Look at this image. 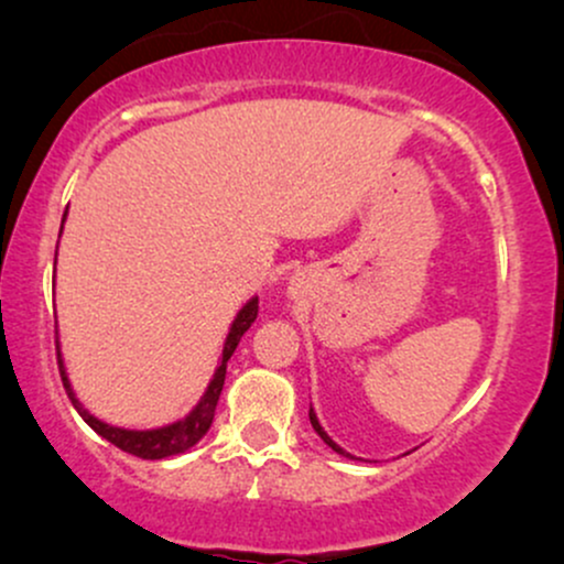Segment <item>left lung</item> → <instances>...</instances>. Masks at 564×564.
Segmentation results:
<instances>
[{
  "label": "left lung",
  "instance_id": "1",
  "mask_svg": "<svg viewBox=\"0 0 564 564\" xmlns=\"http://www.w3.org/2000/svg\"><path fill=\"white\" fill-rule=\"evenodd\" d=\"M310 424H313V430H315V432H318V435H321V440H323V443H326V445H332V448H334L336 453H341V456H349V453H345V451H341V448H339V445H336V443H334V440H332V437H328V435H326V432H323V426L318 424V419H315V413H313V411H310Z\"/></svg>",
  "mask_w": 564,
  "mask_h": 564
}]
</instances>
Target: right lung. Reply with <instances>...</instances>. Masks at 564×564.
Instances as JSON below:
<instances>
[{"mask_svg":"<svg viewBox=\"0 0 564 564\" xmlns=\"http://www.w3.org/2000/svg\"><path fill=\"white\" fill-rule=\"evenodd\" d=\"M257 313H260V302L251 300L241 310V313H238V318L232 321L228 341H225V349H223V360H219V368H217L215 379H212L209 390H206L204 398H200V403L193 408L191 416H185L183 422H177V424L161 426V430H151V432H134V430H119V426H108V424L97 422L95 416H89V413L84 411V408L79 405V400H76L74 392H70L66 371H63V360H61V355H57V368H61L63 387H66L70 403H74L76 411L82 413L84 422L93 426L97 435L106 437L108 443H113L116 448H121L124 453H132V456H138V458H153V462H156V458L174 456V453H183L191 448V445H196L198 440L206 435V430L212 426V419H215V411H217V400H219V394H223L228 360H230V355L236 352L241 336L249 332L251 323L257 321Z\"/></svg>","mask_w":564,"mask_h":564,"instance_id":"obj_1","label":"right lung"}]
</instances>
